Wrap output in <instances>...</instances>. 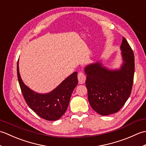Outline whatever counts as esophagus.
I'll return each mask as SVG.
<instances>
[{"instance_id":"1","label":"esophagus","mask_w":146,"mask_h":146,"mask_svg":"<svg viewBox=\"0 0 146 146\" xmlns=\"http://www.w3.org/2000/svg\"><path fill=\"white\" fill-rule=\"evenodd\" d=\"M78 82L80 84H83L84 83L86 80V76L84 75L82 71H79L78 74Z\"/></svg>"}]
</instances>
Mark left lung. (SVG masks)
<instances>
[{
	"instance_id": "8db88e82",
	"label": "left lung",
	"mask_w": 146,
	"mask_h": 146,
	"mask_svg": "<svg viewBox=\"0 0 146 146\" xmlns=\"http://www.w3.org/2000/svg\"><path fill=\"white\" fill-rule=\"evenodd\" d=\"M123 63L118 70H108L99 62L85 68L88 98L92 108L102 115L119 111L131 94L134 75V54L123 38L120 46Z\"/></svg>"
}]
</instances>
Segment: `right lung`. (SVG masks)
I'll use <instances>...</instances> for the list:
<instances>
[{
	"mask_svg": "<svg viewBox=\"0 0 146 146\" xmlns=\"http://www.w3.org/2000/svg\"><path fill=\"white\" fill-rule=\"evenodd\" d=\"M17 72L22 94L28 106L43 119L54 121L60 119L66 111L71 94L78 84L77 72L71 74L57 88L47 94L36 93L24 84L20 76L19 61Z\"/></svg>",
	"mask_w": 146,
	"mask_h": 146,
	"instance_id": "right-lung-1",
	"label": "right lung"
}]
</instances>
